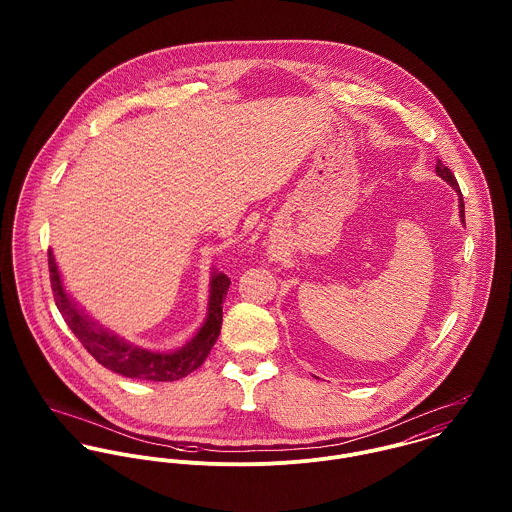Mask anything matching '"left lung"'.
<instances>
[{
    "label": "left lung",
    "mask_w": 512,
    "mask_h": 512,
    "mask_svg": "<svg viewBox=\"0 0 512 512\" xmlns=\"http://www.w3.org/2000/svg\"><path fill=\"white\" fill-rule=\"evenodd\" d=\"M436 173H438L441 179H445L457 193H459V217H461V222H465V205H463V195H461V191H459V185H457V181H455V177H453V173H451V169L449 167H445L441 161L438 159V165H436Z\"/></svg>",
    "instance_id": "obj_1"
}]
</instances>
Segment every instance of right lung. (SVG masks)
Instances as JSON below:
<instances>
[{
    "mask_svg": "<svg viewBox=\"0 0 512 512\" xmlns=\"http://www.w3.org/2000/svg\"><path fill=\"white\" fill-rule=\"evenodd\" d=\"M49 274L51 288L55 295V303L71 327L76 339L82 347L112 372H118L128 378L153 380V382H171L179 380L205 363L213 345L217 343L222 325V301L228 292L230 280L224 274L213 272L211 278V295H209V313L199 329V333L181 349L171 353L147 351L138 345H132L118 335L102 329L96 321H92L76 303L71 295L65 292L59 268L53 252L49 250Z\"/></svg>",
    "mask_w": 512,
    "mask_h": 512,
    "instance_id": "obj_1",
    "label": "right lung"
}]
</instances>
